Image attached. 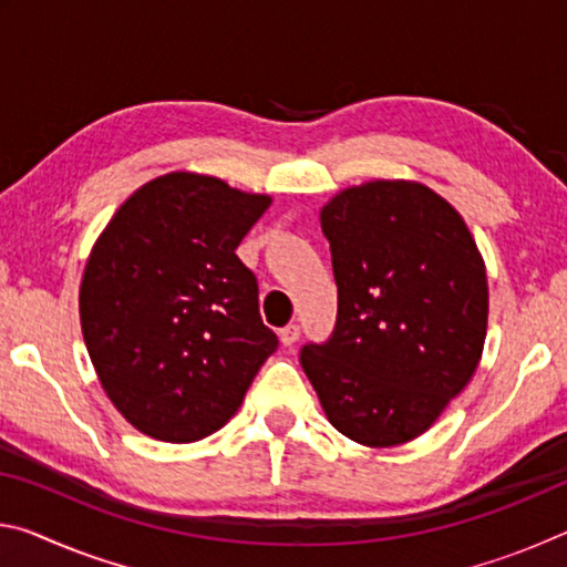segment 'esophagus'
I'll return each instance as SVG.
<instances>
[{"label":"esophagus","mask_w":567,"mask_h":567,"mask_svg":"<svg viewBox=\"0 0 567 567\" xmlns=\"http://www.w3.org/2000/svg\"><path fill=\"white\" fill-rule=\"evenodd\" d=\"M280 340H282L285 348H292V344L300 340V324L290 322V324H287V328H282L280 330Z\"/></svg>","instance_id":"esophagus-1"}]
</instances>
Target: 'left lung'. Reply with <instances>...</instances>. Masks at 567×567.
I'll use <instances>...</instances> for the list:
<instances>
[{"mask_svg":"<svg viewBox=\"0 0 567 567\" xmlns=\"http://www.w3.org/2000/svg\"><path fill=\"white\" fill-rule=\"evenodd\" d=\"M338 320L300 364L322 410L360 445L433 425L473 378L487 330L483 257L455 207L420 182L342 189L320 213Z\"/></svg>","mask_w":567,"mask_h":567,"instance_id":"8db88e82","label":"left lung"}]
</instances>
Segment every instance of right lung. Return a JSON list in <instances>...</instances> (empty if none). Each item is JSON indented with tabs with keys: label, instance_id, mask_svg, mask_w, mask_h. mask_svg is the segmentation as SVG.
Instances as JSON below:
<instances>
[{
	"label": "right lung",
	"instance_id": "obj_1",
	"mask_svg": "<svg viewBox=\"0 0 567 567\" xmlns=\"http://www.w3.org/2000/svg\"><path fill=\"white\" fill-rule=\"evenodd\" d=\"M195 172L142 185L84 267L82 334L124 420L162 443L217 433L277 350L257 277L235 255L270 207Z\"/></svg>",
	"mask_w": 567,
	"mask_h": 567
}]
</instances>
